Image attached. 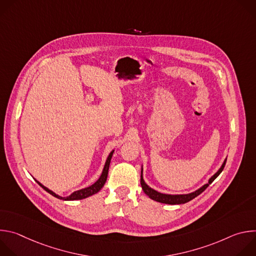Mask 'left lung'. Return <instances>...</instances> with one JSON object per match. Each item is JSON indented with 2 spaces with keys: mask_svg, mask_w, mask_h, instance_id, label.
Here are the masks:
<instances>
[{
  "mask_svg": "<svg viewBox=\"0 0 256 256\" xmlns=\"http://www.w3.org/2000/svg\"><path fill=\"white\" fill-rule=\"evenodd\" d=\"M226 161H227V158L224 160L223 164L221 165V167L218 168V170L212 175L210 177V179L208 180L206 184H204L202 186H200V188H198L196 190L192 192H190V194H162V192H159L155 190H153L152 188H150L147 184H146L144 180V176H142V169H140V186H142V188L144 190V192L147 194L151 200H156L158 202H161V204H186V202H188L190 200H194V198H196L198 196H200L210 184L212 182L220 175V173L223 171L224 167H225V164H226Z\"/></svg>",
  "mask_w": 256,
  "mask_h": 256,
  "instance_id": "obj_1",
  "label": "left lung"
}]
</instances>
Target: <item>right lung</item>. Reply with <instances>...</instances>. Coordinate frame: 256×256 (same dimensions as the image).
I'll list each match as a JSON object with an SVG mask.
<instances>
[{"label":"right lung","instance_id":"1","mask_svg":"<svg viewBox=\"0 0 256 256\" xmlns=\"http://www.w3.org/2000/svg\"><path fill=\"white\" fill-rule=\"evenodd\" d=\"M114 153V150H112L110 153H109L106 161H105V164H104V167H103V170L101 172V175L99 176V178L94 182V184L88 188H82V190H76L74 192H72L70 196H60L58 194H56L54 192L50 190V188H48L46 186H44L42 184H40V182L38 180L35 181L38 182V184L46 190L50 194L54 196V198H58V200H84V198H87L95 194H97L102 188L103 186L105 184L106 182V179H107V174H108V169H109V164H110V161H112V155Z\"/></svg>","mask_w":256,"mask_h":256}]
</instances>
